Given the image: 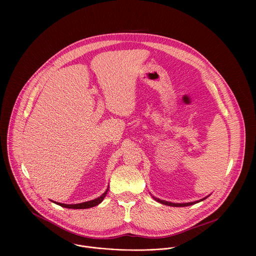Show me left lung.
Returning <instances> with one entry per match:
<instances>
[{"label":"left lung","mask_w":256,"mask_h":256,"mask_svg":"<svg viewBox=\"0 0 256 256\" xmlns=\"http://www.w3.org/2000/svg\"><path fill=\"white\" fill-rule=\"evenodd\" d=\"M209 196H210V195H208L207 197H205V198H203V199H200V200H198V201H195V202H188V203H172V202H168V201H164V200H160V199L156 198V197H154V196H152V198H154L156 201H158V203H162V204H164V205L172 206V207H186V206H190V205L196 204V203H198V202H201V201L205 200L206 198H208Z\"/></svg>","instance_id":"left-lung-1"}]
</instances>
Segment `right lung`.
<instances>
[{
    "label": "right lung",
    "mask_w": 256,
    "mask_h": 256,
    "mask_svg": "<svg viewBox=\"0 0 256 256\" xmlns=\"http://www.w3.org/2000/svg\"><path fill=\"white\" fill-rule=\"evenodd\" d=\"M108 189H110V186L108 187V189L106 190V192L100 195V197L94 199V200H90V201H88V202H82V203H80V204H63V203H58V202H54L56 203L57 205H60L61 207H64V208H69V209H88V208H92V207H94L98 204H100L102 202V200L104 199V197L106 196L108 192Z\"/></svg>",
    "instance_id": "right-lung-1"
}]
</instances>
